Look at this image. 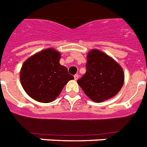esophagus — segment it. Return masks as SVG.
I'll return each instance as SVG.
<instances>
[{"label":"esophagus","mask_w":147,"mask_h":147,"mask_svg":"<svg viewBox=\"0 0 147 147\" xmlns=\"http://www.w3.org/2000/svg\"><path fill=\"white\" fill-rule=\"evenodd\" d=\"M74 78H75V80L76 81H77L78 79V75H77V74H76V75H75V76H74Z\"/></svg>","instance_id":"34e87169"}]
</instances>
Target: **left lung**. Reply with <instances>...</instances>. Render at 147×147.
Returning a JSON list of instances; mask_svg holds the SVG:
<instances>
[{"label":"left lung","mask_w":147,"mask_h":147,"mask_svg":"<svg viewBox=\"0 0 147 147\" xmlns=\"http://www.w3.org/2000/svg\"><path fill=\"white\" fill-rule=\"evenodd\" d=\"M87 71L77 82L94 102H103L116 95L124 82V72L115 60L98 49L87 55Z\"/></svg>","instance_id":"8db88e82"}]
</instances>
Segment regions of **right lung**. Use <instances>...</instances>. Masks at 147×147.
I'll return each mask as SVG.
<instances>
[{"mask_svg": "<svg viewBox=\"0 0 147 147\" xmlns=\"http://www.w3.org/2000/svg\"><path fill=\"white\" fill-rule=\"evenodd\" d=\"M61 53L48 48L31 55L20 71L23 88L39 102L49 103L60 94L68 82L74 79L66 67L59 64Z\"/></svg>", "mask_w": 147, "mask_h": 147, "instance_id": "right-lung-1", "label": "right lung"}]
</instances>
